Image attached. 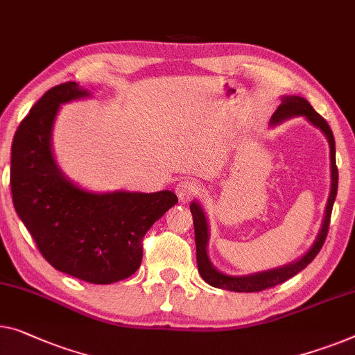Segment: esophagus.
<instances>
[{
	"label": "esophagus",
	"mask_w": 355,
	"mask_h": 355,
	"mask_svg": "<svg viewBox=\"0 0 355 355\" xmlns=\"http://www.w3.org/2000/svg\"><path fill=\"white\" fill-rule=\"evenodd\" d=\"M174 192L181 200H187L192 197V195L197 193V184L193 181H189V179H184V181H179Z\"/></svg>",
	"instance_id": "obj_1"
}]
</instances>
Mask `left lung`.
<instances>
[{
  "label": "left lung",
  "instance_id": "8db88e82",
  "mask_svg": "<svg viewBox=\"0 0 355 355\" xmlns=\"http://www.w3.org/2000/svg\"><path fill=\"white\" fill-rule=\"evenodd\" d=\"M295 116H304L311 125H314L323 132V136L327 137L328 146H330V174H331V184H330V195H328L325 213H323V220L318 230L314 243L300 259L293 261L290 264L274 267V269L263 270V272H254V274L248 275H230L225 272L216 269L213 266L211 259L208 254V241H209V224L207 213H205L203 205L198 200H193L190 203V213L193 218V229H195V245H197V266L198 272L202 275V279L209 284L214 288L220 290H229V291H237V293H254V291H263L270 286H275L279 284H284L285 280L291 279L293 275H296L297 272H301L307 264L312 263V259L315 258L320 251L323 241L327 239L328 225H330L331 218V209L333 203L336 200L338 193V168H336V150H335V137H333L331 128L328 126V123L312 109V105L307 102L304 97L301 96H282V104L279 109L274 112V115L270 118V126H277L285 120Z\"/></svg>",
  "mask_w": 355,
  "mask_h": 355
}]
</instances>
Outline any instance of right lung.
I'll return each mask as SVG.
<instances>
[{
  "label": "right lung",
  "mask_w": 355,
  "mask_h": 355,
  "mask_svg": "<svg viewBox=\"0 0 355 355\" xmlns=\"http://www.w3.org/2000/svg\"><path fill=\"white\" fill-rule=\"evenodd\" d=\"M91 97L75 81L54 86L32 107L11 147L15 213L44 259L64 274L109 285L135 274L147 230L178 203L171 190L94 192L58 165L53 130L60 105Z\"/></svg>",
  "instance_id": "add662e5"
}]
</instances>
